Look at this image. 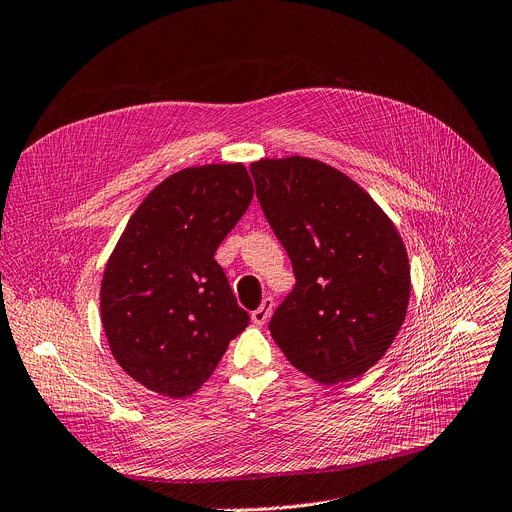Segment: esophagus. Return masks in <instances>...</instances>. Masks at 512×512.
Segmentation results:
<instances>
[{"mask_svg": "<svg viewBox=\"0 0 512 512\" xmlns=\"http://www.w3.org/2000/svg\"><path fill=\"white\" fill-rule=\"evenodd\" d=\"M271 310H273V298L271 296H267V298H263V302H261V306L257 308V310H253L251 312V320L255 322V324H265L267 322V318L271 316Z\"/></svg>", "mask_w": 512, "mask_h": 512, "instance_id": "esophagus-1", "label": "esophagus"}]
</instances>
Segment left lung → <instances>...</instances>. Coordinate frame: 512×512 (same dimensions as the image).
I'll return each instance as SVG.
<instances>
[{"label":"left lung","mask_w":512,"mask_h":512,"mask_svg":"<svg viewBox=\"0 0 512 512\" xmlns=\"http://www.w3.org/2000/svg\"><path fill=\"white\" fill-rule=\"evenodd\" d=\"M251 175L296 275L269 320L273 341L320 384L363 376L396 339L408 308L410 265L396 226L351 177L322 161L261 159Z\"/></svg>","instance_id":"1"}]
</instances>
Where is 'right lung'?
Here are the masks:
<instances>
[{"label": "right lung", "instance_id": "add662e5", "mask_svg": "<svg viewBox=\"0 0 512 512\" xmlns=\"http://www.w3.org/2000/svg\"><path fill=\"white\" fill-rule=\"evenodd\" d=\"M253 200L241 163L169 175L130 216L108 259L100 308L110 351L145 388L183 398L249 324L214 253Z\"/></svg>", "mask_w": 512, "mask_h": 512}]
</instances>
